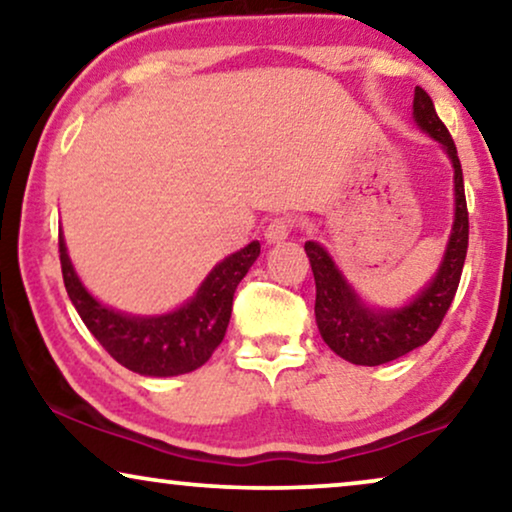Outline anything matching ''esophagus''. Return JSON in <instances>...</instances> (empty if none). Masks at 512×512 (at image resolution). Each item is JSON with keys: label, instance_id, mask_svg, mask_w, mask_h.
Here are the masks:
<instances>
[{"label": "esophagus", "instance_id": "esophagus-1", "mask_svg": "<svg viewBox=\"0 0 512 512\" xmlns=\"http://www.w3.org/2000/svg\"><path fill=\"white\" fill-rule=\"evenodd\" d=\"M289 235H291V221L286 219L270 221V226L265 228V242L268 244H282L284 240H289Z\"/></svg>", "mask_w": 512, "mask_h": 512}]
</instances>
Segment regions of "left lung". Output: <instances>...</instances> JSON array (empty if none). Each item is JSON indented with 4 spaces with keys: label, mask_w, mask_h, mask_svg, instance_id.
<instances>
[{
    "label": "left lung",
    "mask_w": 512,
    "mask_h": 512,
    "mask_svg": "<svg viewBox=\"0 0 512 512\" xmlns=\"http://www.w3.org/2000/svg\"><path fill=\"white\" fill-rule=\"evenodd\" d=\"M412 118L419 130L443 146L454 170V221L450 240H447L436 275L426 282L424 289L401 307L368 305L347 282L333 256L319 242H305L314 284H317L314 317H317L321 338L335 354L356 366H382V363L401 359L412 349L426 345L431 335L438 331L445 312L450 310L461 270H464L468 209L457 146H454L445 123L438 118L431 97L422 88H415Z\"/></svg>",
    "instance_id": "8db88e82"
}]
</instances>
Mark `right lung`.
Listing matches in <instances>:
<instances>
[{
  "instance_id": "1",
  "label": "right lung",
  "mask_w": 512,
  "mask_h": 512,
  "mask_svg": "<svg viewBox=\"0 0 512 512\" xmlns=\"http://www.w3.org/2000/svg\"><path fill=\"white\" fill-rule=\"evenodd\" d=\"M58 244L67 296L83 324L121 366L146 377L184 375L209 361L226 335L237 284L261 254V242L254 240L226 256L177 310L128 314L100 303L83 286L67 254L62 230Z\"/></svg>"
}]
</instances>
